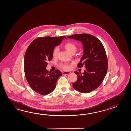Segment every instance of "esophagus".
Wrapping results in <instances>:
<instances>
[{"mask_svg": "<svg viewBox=\"0 0 131 131\" xmlns=\"http://www.w3.org/2000/svg\"><path fill=\"white\" fill-rule=\"evenodd\" d=\"M70 73H71V72H62L63 75H68V74H69Z\"/></svg>", "mask_w": 131, "mask_h": 131, "instance_id": "1", "label": "esophagus"}]
</instances>
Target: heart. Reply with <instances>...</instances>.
Segmentation results:
<instances>
[{"label": "heart", "instance_id": "b5f03b06", "mask_svg": "<svg viewBox=\"0 0 131 131\" xmlns=\"http://www.w3.org/2000/svg\"><path fill=\"white\" fill-rule=\"evenodd\" d=\"M64 48L65 49L71 54L74 53L77 50V47L72 42H67L64 45ZM59 48L55 47L53 49L52 52V56L54 58H57L59 54ZM59 67L64 70H68L70 69V66L69 64L66 63H61L59 64Z\"/></svg>", "mask_w": 131, "mask_h": 131}]
</instances>
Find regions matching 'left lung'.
<instances>
[{
    "instance_id": "left-lung-1",
    "label": "left lung",
    "mask_w": 131,
    "mask_h": 131,
    "mask_svg": "<svg viewBox=\"0 0 131 131\" xmlns=\"http://www.w3.org/2000/svg\"><path fill=\"white\" fill-rule=\"evenodd\" d=\"M67 37L82 42L83 54L78 67H86L82 73L74 72L78 79L72 86L82 93L91 92L100 85L107 72L108 60L104 48L97 38L88 34H75Z\"/></svg>"
}]
</instances>
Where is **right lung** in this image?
<instances>
[{"mask_svg": "<svg viewBox=\"0 0 131 131\" xmlns=\"http://www.w3.org/2000/svg\"><path fill=\"white\" fill-rule=\"evenodd\" d=\"M64 38L67 39L64 36L38 37L31 43L25 52V77L31 89L40 95L52 92L58 78L62 75L59 70L50 72L46 68L48 61L52 59L53 49Z\"/></svg>", "mask_w": 131, "mask_h": 131, "instance_id": "add662e5", "label": "right lung"}]
</instances>
